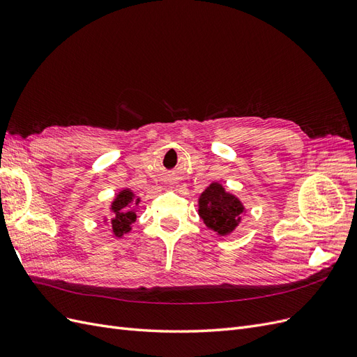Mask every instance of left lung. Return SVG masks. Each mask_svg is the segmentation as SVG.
Masks as SVG:
<instances>
[{"label": "left lung", "instance_id": "1", "mask_svg": "<svg viewBox=\"0 0 357 357\" xmlns=\"http://www.w3.org/2000/svg\"><path fill=\"white\" fill-rule=\"evenodd\" d=\"M245 213L243 202L214 181L198 199V214L208 229L220 236L231 235Z\"/></svg>", "mask_w": 357, "mask_h": 357}]
</instances>
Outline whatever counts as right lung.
Returning <instances> with one entry per match:
<instances>
[{"instance_id": "add662e5", "label": "right lung", "mask_w": 357, "mask_h": 357, "mask_svg": "<svg viewBox=\"0 0 357 357\" xmlns=\"http://www.w3.org/2000/svg\"><path fill=\"white\" fill-rule=\"evenodd\" d=\"M142 201L131 189H123L116 195L110 205V218H105L104 223L109 225L114 238H122L132 229V223L137 219L135 207Z\"/></svg>"}]
</instances>
